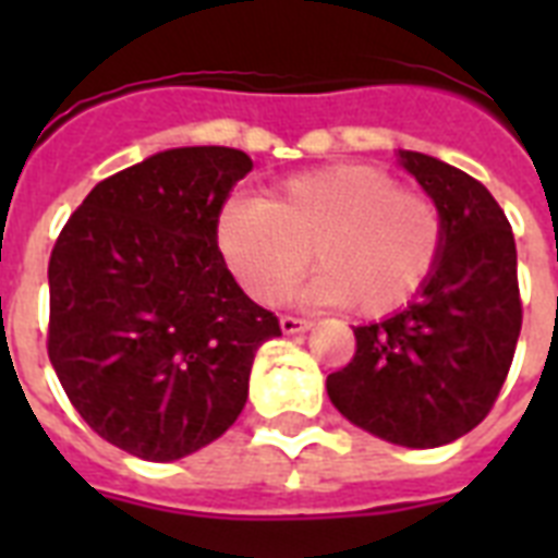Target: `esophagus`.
Returning <instances> with one entry per match:
<instances>
[{
    "mask_svg": "<svg viewBox=\"0 0 558 558\" xmlns=\"http://www.w3.org/2000/svg\"><path fill=\"white\" fill-rule=\"evenodd\" d=\"M310 327H313V322H310V318H298V315H283V318H280V330L287 332V336L306 332Z\"/></svg>",
    "mask_w": 558,
    "mask_h": 558,
    "instance_id": "34e87169",
    "label": "esophagus"
}]
</instances>
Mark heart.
I'll return each instance as SVG.
<instances>
[{"label":"heart","instance_id":"b5f03b06","mask_svg":"<svg viewBox=\"0 0 558 558\" xmlns=\"http://www.w3.org/2000/svg\"><path fill=\"white\" fill-rule=\"evenodd\" d=\"M219 252L260 304H278L304 275L310 252L324 266L310 283L322 304L365 315L405 306L428 283L442 252L437 202L397 187L371 165H332L271 187L263 202H228Z\"/></svg>","mask_w":558,"mask_h":558}]
</instances>
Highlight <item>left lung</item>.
Wrapping results in <instances>:
<instances>
[{
	"label": "left lung",
	"instance_id": "left-lung-1",
	"mask_svg": "<svg viewBox=\"0 0 558 558\" xmlns=\"http://www.w3.org/2000/svg\"><path fill=\"white\" fill-rule=\"evenodd\" d=\"M399 165L437 202L442 252L405 310L356 327V353L327 376L350 423L408 449H434L493 411L521 332L515 240L477 179L425 153Z\"/></svg>",
	"mask_w": 558,
	"mask_h": 558
}]
</instances>
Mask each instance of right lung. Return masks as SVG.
Wrapping results in <instances>:
<instances>
[{
	"label": "right lung",
	"instance_id": "right-lung-1",
	"mask_svg": "<svg viewBox=\"0 0 558 558\" xmlns=\"http://www.w3.org/2000/svg\"><path fill=\"white\" fill-rule=\"evenodd\" d=\"M252 170L234 147H177L92 187L48 260V359L92 432L168 463L226 434L275 313L236 287L219 210Z\"/></svg>",
	"mask_w": 558,
	"mask_h": 558
}]
</instances>
